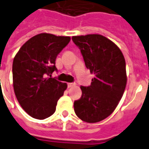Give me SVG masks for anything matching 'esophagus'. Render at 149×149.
Segmentation results:
<instances>
[{"mask_svg":"<svg viewBox=\"0 0 149 149\" xmlns=\"http://www.w3.org/2000/svg\"><path fill=\"white\" fill-rule=\"evenodd\" d=\"M75 83H74V82H71V83H68V88H71V87H73V86H75Z\"/></svg>","mask_w":149,"mask_h":149,"instance_id":"34e87169","label":"esophagus"}]
</instances>
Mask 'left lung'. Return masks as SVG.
Wrapping results in <instances>:
<instances>
[{"mask_svg":"<svg viewBox=\"0 0 149 149\" xmlns=\"http://www.w3.org/2000/svg\"><path fill=\"white\" fill-rule=\"evenodd\" d=\"M85 64L95 78L89 86H81V97L74 102L76 115L87 123L100 122L116 109L127 84L126 63L118 47L103 36L72 37Z\"/></svg>","mask_w":149,"mask_h":149,"instance_id":"left-lung-1","label":"left lung"}]
</instances>
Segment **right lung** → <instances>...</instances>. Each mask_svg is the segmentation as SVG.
Wrapping results in <instances>:
<instances>
[{"label": "right lung", "mask_w": 149, "mask_h": 149, "mask_svg": "<svg viewBox=\"0 0 149 149\" xmlns=\"http://www.w3.org/2000/svg\"><path fill=\"white\" fill-rule=\"evenodd\" d=\"M70 40L69 36L41 33L28 40L14 58L15 94L22 109L33 118L43 120L54 114L66 90V83L51 74L57 71L56 56Z\"/></svg>", "instance_id": "obj_1"}]
</instances>
